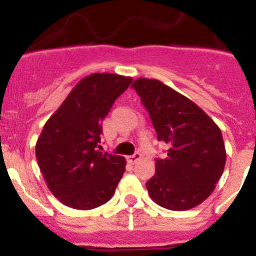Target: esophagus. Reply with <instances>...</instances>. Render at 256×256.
Segmentation results:
<instances>
[{
  "label": "esophagus",
  "instance_id": "esophagus-1",
  "mask_svg": "<svg viewBox=\"0 0 256 256\" xmlns=\"http://www.w3.org/2000/svg\"><path fill=\"white\" fill-rule=\"evenodd\" d=\"M141 158H142L141 152H138V151H137V152L133 154L132 156H130V162H133V164H134V162H140V160H141Z\"/></svg>",
  "mask_w": 256,
  "mask_h": 256
}]
</instances>
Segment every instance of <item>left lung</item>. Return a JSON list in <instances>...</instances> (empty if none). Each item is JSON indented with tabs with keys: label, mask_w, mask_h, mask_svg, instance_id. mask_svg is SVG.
Listing matches in <instances>:
<instances>
[{
	"label": "left lung",
	"mask_w": 256,
	"mask_h": 256,
	"mask_svg": "<svg viewBox=\"0 0 256 256\" xmlns=\"http://www.w3.org/2000/svg\"><path fill=\"white\" fill-rule=\"evenodd\" d=\"M151 118L159 141L169 146L156 159V173L146 182L156 204L182 212L198 206L216 188L226 165L219 126L186 96L158 79L140 78L132 84Z\"/></svg>",
	"instance_id": "1"
}]
</instances>
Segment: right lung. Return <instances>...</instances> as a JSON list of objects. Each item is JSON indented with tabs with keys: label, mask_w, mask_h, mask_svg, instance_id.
Segmentation results:
<instances>
[{
	"label": "right lung",
	"mask_w": 256,
	"mask_h": 256,
	"mask_svg": "<svg viewBox=\"0 0 256 256\" xmlns=\"http://www.w3.org/2000/svg\"><path fill=\"white\" fill-rule=\"evenodd\" d=\"M130 76H84L51 115L36 144V158L50 191L66 206L90 210L114 195L126 170L123 156L98 151L102 120L130 87Z\"/></svg>",
	"instance_id": "right-lung-1"
}]
</instances>
